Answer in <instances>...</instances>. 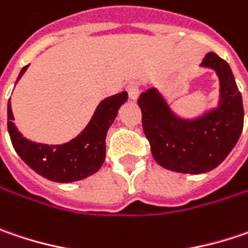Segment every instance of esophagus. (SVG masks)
<instances>
[{"mask_svg": "<svg viewBox=\"0 0 248 248\" xmlns=\"http://www.w3.org/2000/svg\"><path fill=\"white\" fill-rule=\"evenodd\" d=\"M127 92H128V96L131 100H137L138 97V94H140V84L137 83V81H130L128 84H127Z\"/></svg>", "mask_w": 248, "mask_h": 248, "instance_id": "34e87169", "label": "esophagus"}]
</instances>
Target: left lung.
I'll list each match as a JSON object with an SVG mask.
<instances>
[{"label":"left lung","mask_w":248,"mask_h":248,"mask_svg":"<svg viewBox=\"0 0 248 248\" xmlns=\"http://www.w3.org/2000/svg\"><path fill=\"white\" fill-rule=\"evenodd\" d=\"M202 66L215 69L220 79V103L216 110L196 120H181L170 113L155 89L138 98L152 156L169 170L203 173L215 169L234 148L243 131V100L229 63L210 52Z\"/></svg>","instance_id":"obj_1"}]
</instances>
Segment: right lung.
<instances>
[{
    "instance_id": "obj_1",
    "label": "right lung",
    "mask_w": 248,
    "mask_h": 248,
    "mask_svg": "<svg viewBox=\"0 0 248 248\" xmlns=\"http://www.w3.org/2000/svg\"><path fill=\"white\" fill-rule=\"evenodd\" d=\"M22 67L18 80L25 73ZM127 92L107 97L98 104L89 125L75 140L62 145L36 144L18 133L8 101V133L16 154L29 168L53 182H75L101 168L106 158V135L117 117L118 108L127 101Z\"/></svg>"
}]
</instances>
